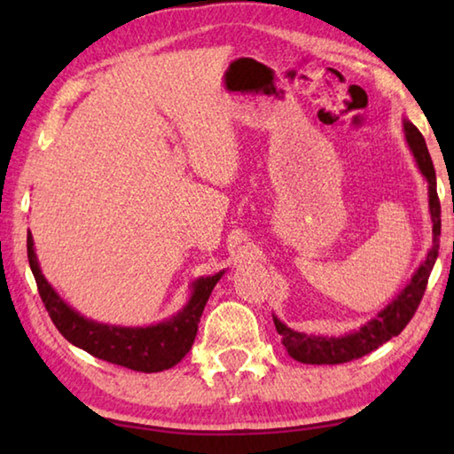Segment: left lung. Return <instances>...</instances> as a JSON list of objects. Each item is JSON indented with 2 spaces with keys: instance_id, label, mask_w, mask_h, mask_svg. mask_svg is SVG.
Wrapping results in <instances>:
<instances>
[{
  "instance_id": "left-lung-1",
  "label": "left lung",
  "mask_w": 454,
  "mask_h": 454,
  "mask_svg": "<svg viewBox=\"0 0 454 454\" xmlns=\"http://www.w3.org/2000/svg\"><path fill=\"white\" fill-rule=\"evenodd\" d=\"M406 144L414 156L420 174L425 176L428 184V210L430 220H433V246H430L427 258L422 260L420 266L414 270L409 284L398 292L384 309L376 314L372 320L358 330H352L342 336H322V334H306L284 325L278 317L274 318V326L282 338L284 348L288 355L304 364H342L350 360L360 358L388 342L393 336H398L409 325L411 318L417 312L422 301V294L427 290V282L430 270L439 256V236H441V202L436 194V174L433 160L427 150V142L417 126L411 124L409 120H403Z\"/></svg>"
}]
</instances>
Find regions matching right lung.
Instances as JSON below:
<instances>
[{
  "mask_svg": "<svg viewBox=\"0 0 454 454\" xmlns=\"http://www.w3.org/2000/svg\"><path fill=\"white\" fill-rule=\"evenodd\" d=\"M27 260L34 278L40 290L53 325L74 347L90 352L91 356L107 360V363L132 368L137 372H162L178 364L188 355L198 333V322L204 306L208 302L214 286L222 278L224 270L214 276H202L192 282V294L186 306L158 325L150 326H116L91 320L74 310L61 298L37 262L34 236L27 230Z\"/></svg>",
  "mask_w": 454,
  "mask_h": 454,
  "instance_id": "obj_1",
  "label": "right lung"
}]
</instances>
